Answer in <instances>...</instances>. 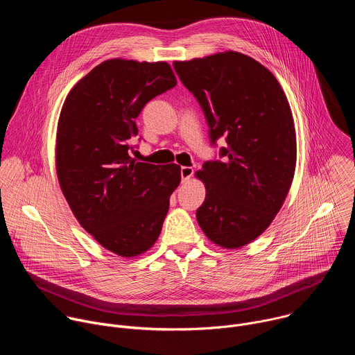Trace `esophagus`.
<instances>
[{"label":"esophagus","instance_id":"34e87169","mask_svg":"<svg viewBox=\"0 0 355 355\" xmlns=\"http://www.w3.org/2000/svg\"><path fill=\"white\" fill-rule=\"evenodd\" d=\"M193 174V168L192 167H181V180L182 182L188 181Z\"/></svg>","mask_w":355,"mask_h":355}]
</instances>
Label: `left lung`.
<instances>
[{
	"label": "left lung",
	"mask_w": 355,
	"mask_h": 355,
	"mask_svg": "<svg viewBox=\"0 0 355 355\" xmlns=\"http://www.w3.org/2000/svg\"><path fill=\"white\" fill-rule=\"evenodd\" d=\"M173 66L205 114L211 143L222 136L227 143L223 162H207L195 173L207 188L198 223L215 244L240 248L271 225L293 180L288 99L267 67L233 50Z\"/></svg>",
	"instance_id": "left-lung-1"
}]
</instances>
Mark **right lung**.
<instances>
[{
    "instance_id": "right-lung-1",
    "label": "right lung",
    "mask_w": 355,
    "mask_h": 355,
    "mask_svg": "<svg viewBox=\"0 0 355 355\" xmlns=\"http://www.w3.org/2000/svg\"><path fill=\"white\" fill-rule=\"evenodd\" d=\"M166 62L112 59L94 67L69 92L58 123L56 171L76 219L121 257L156 243L181 167L130 157L135 119L150 99L175 87Z\"/></svg>"
}]
</instances>
